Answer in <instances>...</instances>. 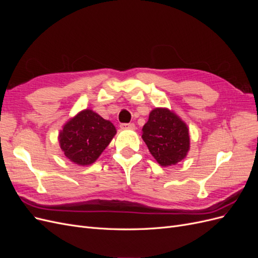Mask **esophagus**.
Segmentation results:
<instances>
[{
  "label": "esophagus",
  "instance_id": "obj_1",
  "mask_svg": "<svg viewBox=\"0 0 258 258\" xmlns=\"http://www.w3.org/2000/svg\"><path fill=\"white\" fill-rule=\"evenodd\" d=\"M120 128L121 129H135L136 126L134 122H130V123H121L120 124Z\"/></svg>",
  "mask_w": 258,
  "mask_h": 258
}]
</instances>
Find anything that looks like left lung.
<instances>
[{"label": "left lung", "instance_id": "1", "mask_svg": "<svg viewBox=\"0 0 258 258\" xmlns=\"http://www.w3.org/2000/svg\"><path fill=\"white\" fill-rule=\"evenodd\" d=\"M142 139L160 166L169 167L183 160L189 151L187 124L172 111L156 107L142 129Z\"/></svg>", "mask_w": 258, "mask_h": 258}]
</instances>
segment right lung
Here are the masks:
<instances>
[{"mask_svg": "<svg viewBox=\"0 0 258 258\" xmlns=\"http://www.w3.org/2000/svg\"><path fill=\"white\" fill-rule=\"evenodd\" d=\"M116 135V128L92 110H86L67 121L59 134L61 151L76 165L95 162Z\"/></svg>", "mask_w": 258, "mask_h": 258, "instance_id": "obj_1", "label": "right lung"}]
</instances>
